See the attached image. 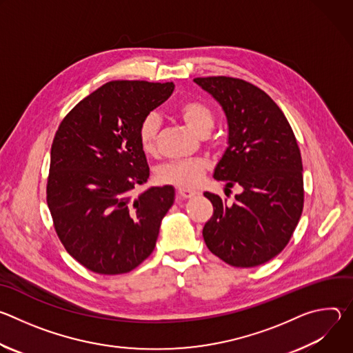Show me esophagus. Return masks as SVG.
I'll list each match as a JSON object with an SVG mask.
<instances>
[{
    "label": "esophagus",
    "instance_id": "34e87169",
    "mask_svg": "<svg viewBox=\"0 0 353 353\" xmlns=\"http://www.w3.org/2000/svg\"><path fill=\"white\" fill-rule=\"evenodd\" d=\"M177 194H179V196L180 198H183V199H185V198H191V196H194V195H196V191H194V190H188V188H179L177 190Z\"/></svg>",
    "mask_w": 353,
    "mask_h": 353
}]
</instances>
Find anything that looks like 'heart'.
Listing matches in <instances>:
<instances>
[{
	"instance_id": "b5f03b06",
	"label": "heart",
	"mask_w": 353,
	"mask_h": 353,
	"mask_svg": "<svg viewBox=\"0 0 353 353\" xmlns=\"http://www.w3.org/2000/svg\"><path fill=\"white\" fill-rule=\"evenodd\" d=\"M181 121L196 135L205 137L214 127L215 116L208 105L201 100H185L176 109ZM161 130V119L157 113L146 114L138 127V139L141 148L146 154L157 150L158 135ZM210 163L204 158H194L187 161L168 162L158 168L157 177L163 184H172L181 188L195 187L201 183Z\"/></svg>"
}]
</instances>
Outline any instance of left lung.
Masks as SVG:
<instances>
[{"instance_id": "1", "label": "left lung", "mask_w": 353, "mask_h": 353, "mask_svg": "<svg viewBox=\"0 0 353 353\" xmlns=\"http://www.w3.org/2000/svg\"><path fill=\"white\" fill-rule=\"evenodd\" d=\"M221 105L228 148L214 179L243 191L234 203L205 191L214 215L203 236L229 265L248 268L278 256L303 211V166L294 134L274 100L260 88L230 77L194 78Z\"/></svg>"}]
</instances>
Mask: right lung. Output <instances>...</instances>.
<instances>
[{
  "label": "right lung",
  "instance_id": "right-lung-1",
  "mask_svg": "<svg viewBox=\"0 0 353 353\" xmlns=\"http://www.w3.org/2000/svg\"><path fill=\"white\" fill-rule=\"evenodd\" d=\"M173 89V82H108L81 100L56 132L47 205L65 250L89 271L130 272L155 248L174 187L132 196L149 179L138 127Z\"/></svg>",
  "mask_w": 353,
  "mask_h": 353
}]
</instances>
